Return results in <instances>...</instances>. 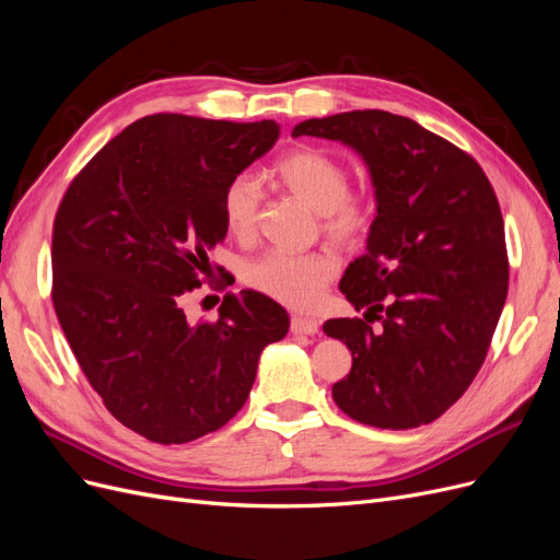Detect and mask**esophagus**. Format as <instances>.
I'll use <instances>...</instances> for the list:
<instances>
[{
    "label": "esophagus",
    "mask_w": 560,
    "mask_h": 560,
    "mask_svg": "<svg viewBox=\"0 0 560 560\" xmlns=\"http://www.w3.org/2000/svg\"><path fill=\"white\" fill-rule=\"evenodd\" d=\"M292 334H306V336H315L319 331V322L313 317H303V315H292L290 322Z\"/></svg>",
    "instance_id": "1"
}]
</instances>
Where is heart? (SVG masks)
Listing matches in <instances>:
<instances>
[{
    "label": "heart",
    "instance_id": "b5f03b06",
    "mask_svg": "<svg viewBox=\"0 0 560 560\" xmlns=\"http://www.w3.org/2000/svg\"><path fill=\"white\" fill-rule=\"evenodd\" d=\"M276 177L319 214L327 238L341 247L362 245L376 222V200L364 189H348V167L322 149L303 147L284 154ZM261 186L252 175H235L224 189L222 212L233 238L249 243L259 229ZM338 273V261L329 252H268L245 266L243 280L287 308L306 311L322 299V292Z\"/></svg>",
    "mask_w": 560,
    "mask_h": 560
}]
</instances>
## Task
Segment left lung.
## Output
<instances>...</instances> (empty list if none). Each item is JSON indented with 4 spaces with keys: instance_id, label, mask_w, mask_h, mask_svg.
<instances>
[{
    "instance_id": "left-lung-1",
    "label": "left lung",
    "mask_w": 560,
    "mask_h": 560,
    "mask_svg": "<svg viewBox=\"0 0 560 560\" xmlns=\"http://www.w3.org/2000/svg\"><path fill=\"white\" fill-rule=\"evenodd\" d=\"M292 135L352 147L376 189L366 252L338 284L364 319L325 322L352 352L331 397L364 425H428L479 374L504 308L510 259L493 186L467 151L383 109L308 118Z\"/></svg>"
}]
</instances>
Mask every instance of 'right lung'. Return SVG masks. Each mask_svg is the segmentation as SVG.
Wrapping results in <instances>:
<instances>
[{
    "label": "right lung",
    "instance_id": "right-lung-1",
    "mask_svg": "<svg viewBox=\"0 0 560 560\" xmlns=\"http://www.w3.org/2000/svg\"><path fill=\"white\" fill-rule=\"evenodd\" d=\"M276 121L154 114L67 186L54 222V308L107 411L156 444H186L243 409L259 354L290 315L254 290L191 322L182 301L226 238V184L276 144Z\"/></svg>",
    "mask_w": 560,
    "mask_h": 560
}]
</instances>
